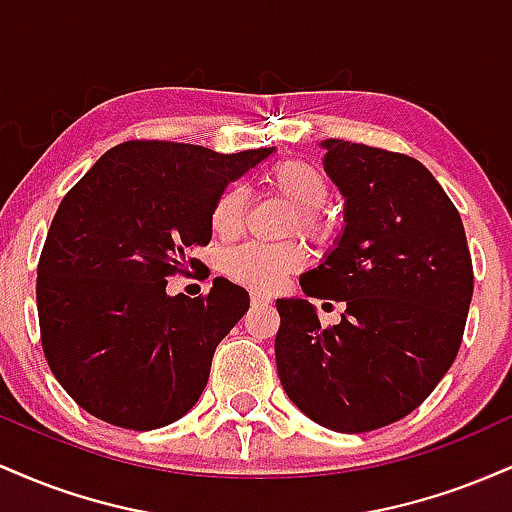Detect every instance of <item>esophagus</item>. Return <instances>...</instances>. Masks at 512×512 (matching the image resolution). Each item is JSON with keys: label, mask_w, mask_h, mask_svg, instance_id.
<instances>
[{"label": "esophagus", "mask_w": 512, "mask_h": 512, "mask_svg": "<svg viewBox=\"0 0 512 512\" xmlns=\"http://www.w3.org/2000/svg\"><path fill=\"white\" fill-rule=\"evenodd\" d=\"M269 301H272V298H269L267 293H262V291H252L250 293V303L252 305H267Z\"/></svg>", "instance_id": "obj_1"}]
</instances>
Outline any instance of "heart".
<instances>
[{"label":"heart","mask_w":512,"mask_h":512,"mask_svg":"<svg viewBox=\"0 0 512 512\" xmlns=\"http://www.w3.org/2000/svg\"><path fill=\"white\" fill-rule=\"evenodd\" d=\"M264 182L293 209V219H296L293 226H298V231L313 238L327 236L330 226L317 209L327 202L330 185L313 163L298 161V158L281 161L267 170ZM243 211L245 192L240 187L223 190L214 209H211V228H214L216 236H236L240 223H243ZM305 260H308V255H305L303 245L298 243H248L223 257V274L255 291H274L286 276L303 269Z\"/></svg>","instance_id":"1"}]
</instances>
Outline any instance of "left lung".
Returning a JSON list of instances; mask_svg holds the SVG:
<instances>
[{
  "label": "left lung",
  "instance_id": "8db88e82",
  "mask_svg": "<svg viewBox=\"0 0 512 512\" xmlns=\"http://www.w3.org/2000/svg\"><path fill=\"white\" fill-rule=\"evenodd\" d=\"M322 149L344 231L301 289L346 310L322 327L313 303L279 298L276 370L315 424L366 433L411 414L448 373L472 303V257L455 204L424 163L344 139Z\"/></svg>",
  "mask_w": 512,
  "mask_h": 512
}]
</instances>
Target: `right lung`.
I'll list each match as a JSON object with an SVG mask.
<instances>
[{
	"label": "right lung",
	"instance_id": "right-lung-1",
	"mask_svg": "<svg viewBox=\"0 0 512 512\" xmlns=\"http://www.w3.org/2000/svg\"><path fill=\"white\" fill-rule=\"evenodd\" d=\"M269 154L134 139L64 195L35 298L48 366L81 409L151 431L195 407L250 296L221 276L207 296H168V276L202 264L190 252L211 240L216 199Z\"/></svg>",
	"mask_w": 512,
	"mask_h": 512
}]
</instances>
